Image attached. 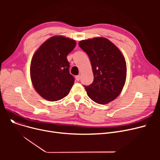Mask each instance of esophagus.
Segmentation results:
<instances>
[{"label":"esophagus","mask_w":160,"mask_h":160,"mask_svg":"<svg viewBox=\"0 0 160 160\" xmlns=\"http://www.w3.org/2000/svg\"><path fill=\"white\" fill-rule=\"evenodd\" d=\"M76 80L77 81H79L80 80V75H77V76H76Z\"/></svg>","instance_id":"1"}]
</instances>
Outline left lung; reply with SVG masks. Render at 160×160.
Listing matches in <instances>:
<instances>
[{
  "label": "left lung",
  "instance_id": "8db88e82",
  "mask_svg": "<svg viewBox=\"0 0 160 160\" xmlns=\"http://www.w3.org/2000/svg\"><path fill=\"white\" fill-rule=\"evenodd\" d=\"M88 55L94 80L86 86L88 97L99 104L110 102L119 95L127 78V64L120 50L104 38L80 41Z\"/></svg>",
  "mask_w": 160,
  "mask_h": 160
}]
</instances>
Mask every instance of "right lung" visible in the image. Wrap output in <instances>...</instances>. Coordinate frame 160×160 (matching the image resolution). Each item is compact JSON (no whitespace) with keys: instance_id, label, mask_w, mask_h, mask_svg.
Returning <instances> with one entry per match:
<instances>
[{"instance_id":"1","label":"right lung","mask_w":160,"mask_h":160,"mask_svg":"<svg viewBox=\"0 0 160 160\" xmlns=\"http://www.w3.org/2000/svg\"><path fill=\"white\" fill-rule=\"evenodd\" d=\"M76 41L64 36H53L42 44L33 54L30 77L38 94L49 101H57L69 94L74 83L69 72L67 56Z\"/></svg>"}]
</instances>
